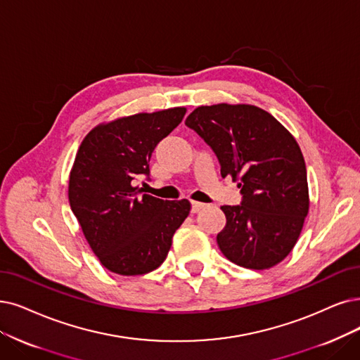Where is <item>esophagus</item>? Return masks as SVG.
<instances>
[{"mask_svg": "<svg viewBox=\"0 0 360 360\" xmlns=\"http://www.w3.org/2000/svg\"><path fill=\"white\" fill-rule=\"evenodd\" d=\"M204 207H205V204L196 202V200H192V212H199Z\"/></svg>", "mask_w": 360, "mask_h": 360, "instance_id": "34e87169", "label": "esophagus"}]
</instances>
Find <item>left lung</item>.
Here are the masks:
<instances>
[{
    "mask_svg": "<svg viewBox=\"0 0 360 360\" xmlns=\"http://www.w3.org/2000/svg\"><path fill=\"white\" fill-rule=\"evenodd\" d=\"M217 155L221 177L239 181V205H223L217 243L227 260L263 270L281 263L298 240L309 212L307 171L297 140L252 105L199 106L188 118Z\"/></svg>",
    "mask_w": 360,
    "mask_h": 360,
    "instance_id": "1",
    "label": "left lung"
}]
</instances>
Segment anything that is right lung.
Listing matches in <instances>:
<instances>
[{"label": "right lung", "instance_id": "obj_1", "mask_svg": "<svg viewBox=\"0 0 360 360\" xmlns=\"http://www.w3.org/2000/svg\"><path fill=\"white\" fill-rule=\"evenodd\" d=\"M186 108L136 113L98 124L85 136L69 176V204L108 270L122 276L160 267L191 202L141 193L158 143L181 122Z\"/></svg>", "mask_w": 360, "mask_h": 360}]
</instances>
